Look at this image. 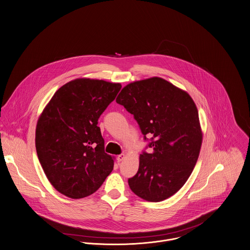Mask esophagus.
I'll use <instances>...</instances> for the list:
<instances>
[{"instance_id":"34e87169","label":"esophagus","mask_w":250,"mask_h":250,"mask_svg":"<svg viewBox=\"0 0 250 250\" xmlns=\"http://www.w3.org/2000/svg\"><path fill=\"white\" fill-rule=\"evenodd\" d=\"M124 159H125V155H124V154H120V155L117 157V161L120 162V161H122Z\"/></svg>"}]
</instances>
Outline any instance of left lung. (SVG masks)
I'll use <instances>...</instances> for the list:
<instances>
[{
  "mask_svg": "<svg viewBox=\"0 0 250 250\" xmlns=\"http://www.w3.org/2000/svg\"><path fill=\"white\" fill-rule=\"evenodd\" d=\"M116 103L134 115L147 147L153 148L152 154L140 155L138 171L128 180L131 190L148 202L168 199L188 180L200 155L203 133L196 104L159 77L128 84Z\"/></svg>",
  "mask_w": 250,
  "mask_h": 250,
  "instance_id": "obj_1",
  "label": "left lung"
}]
</instances>
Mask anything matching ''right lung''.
I'll return each mask as SVG.
<instances>
[{
	"label": "right lung",
	"mask_w": 250,
	"mask_h": 250,
	"mask_svg": "<svg viewBox=\"0 0 250 250\" xmlns=\"http://www.w3.org/2000/svg\"><path fill=\"white\" fill-rule=\"evenodd\" d=\"M120 89L104 80H72L54 93L38 119V159L52 186L68 198L90 196L114 169L97 124Z\"/></svg>",
	"instance_id": "1"
}]
</instances>
